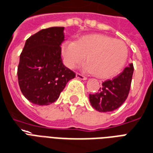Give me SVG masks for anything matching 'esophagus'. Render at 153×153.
<instances>
[{
	"label": "esophagus",
	"instance_id": "esophagus-1",
	"mask_svg": "<svg viewBox=\"0 0 153 153\" xmlns=\"http://www.w3.org/2000/svg\"><path fill=\"white\" fill-rule=\"evenodd\" d=\"M76 78H78V79H81V80H86V79H87L86 76H85L83 74L79 73V72H77V73L76 74Z\"/></svg>",
	"mask_w": 153,
	"mask_h": 153
}]
</instances>
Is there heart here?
<instances>
[{
	"instance_id": "heart-1",
	"label": "heart",
	"mask_w": 153,
	"mask_h": 153,
	"mask_svg": "<svg viewBox=\"0 0 153 153\" xmlns=\"http://www.w3.org/2000/svg\"><path fill=\"white\" fill-rule=\"evenodd\" d=\"M65 65L75 68L86 56V69L96 77L108 79L123 69L128 57V49L123 41L103 34L83 35L76 42L66 41L62 44Z\"/></svg>"
}]
</instances>
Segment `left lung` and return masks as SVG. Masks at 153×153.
<instances>
[{
	"label": "left lung",
	"mask_w": 153,
	"mask_h": 153,
	"mask_svg": "<svg viewBox=\"0 0 153 153\" xmlns=\"http://www.w3.org/2000/svg\"><path fill=\"white\" fill-rule=\"evenodd\" d=\"M133 71L131 64L119 75L104 81L97 93L89 94L92 106L99 112H110L120 107L129 94Z\"/></svg>",
	"instance_id": "obj_1"
}]
</instances>
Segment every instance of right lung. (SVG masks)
Segmentation results:
<instances>
[{"label": "right lung", "instance_id": "1", "mask_svg": "<svg viewBox=\"0 0 153 153\" xmlns=\"http://www.w3.org/2000/svg\"><path fill=\"white\" fill-rule=\"evenodd\" d=\"M64 27L42 29L26 41L18 67L19 87L30 102L51 104L76 73L63 64Z\"/></svg>", "mask_w": 153, "mask_h": 153}]
</instances>
